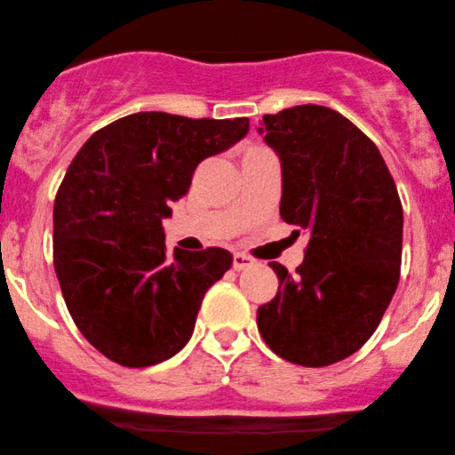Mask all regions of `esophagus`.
<instances>
[{
  "label": "esophagus",
  "instance_id": "obj_1",
  "mask_svg": "<svg viewBox=\"0 0 455 455\" xmlns=\"http://www.w3.org/2000/svg\"><path fill=\"white\" fill-rule=\"evenodd\" d=\"M252 265V259L249 257V255H244V252H234V261H232V267L235 269V271H240V269H246V267H251Z\"/></svg>",
  "mask_w": 455,
  "mask_h": 455
}]
</instances>
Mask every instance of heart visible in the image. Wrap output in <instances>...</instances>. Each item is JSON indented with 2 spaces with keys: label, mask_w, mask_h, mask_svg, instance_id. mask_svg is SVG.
Here are the masks:
<instances>
[{
  "label": "heart",
  "mask_w": 455,
  "mask_h": 455,
  "mask_svg": "<svg viewBox=\"0 0 455 455\" xmlns=\"http://www.w3.org/2000/svg\"><path fill=\"white\" fill-rule=\"evenodd\" d=\"M255 148H261V146H255ZM255 148H251V150H255Z\"/></svg>",
  "instance_id": "obj_1"
}]
</instances>
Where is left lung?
Returning a JSON list of instances; mask_svg holds the SVG:
<instances>
[{"mask_svg": "<svg viewBox=\"0 0 455 455\" xmlns=\"http://www.w3.org/2000/svg\"><path fill=\"white\" fill-rule=\"evenodd\" d=\"M259 132L282 163V220L309 242L294 274L269 263L280 286L257 326L275 355L323 368L362 349L397 291V186L374 141L326 106L263 115Z\"/></svg>", "mask_w": 455, "mask_h": 455, "instance_id": "8db88e82", "label": "left lung"}]
</instances>
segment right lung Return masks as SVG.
Listing matches in <instances>:
<instances>
[{
    "label": "right lung",
    "mask_w": 455,
    "mask_h": 455,
    "mask_svg": "<svg viewBox=\"0 0 455 455\" xmlns=\"http://www.w3.org/2000/svg\"><path fill=\"white\" fill-rule=\"evenodd\" d=\"M249 119L135 112L76 152L54 200V267L75 326L110 362L146 368L186 347L228 251L164 246L163 217L204 158L244 138Z\"/></svg>",
    "instance_id": "add662e5"
}]
</instances>
